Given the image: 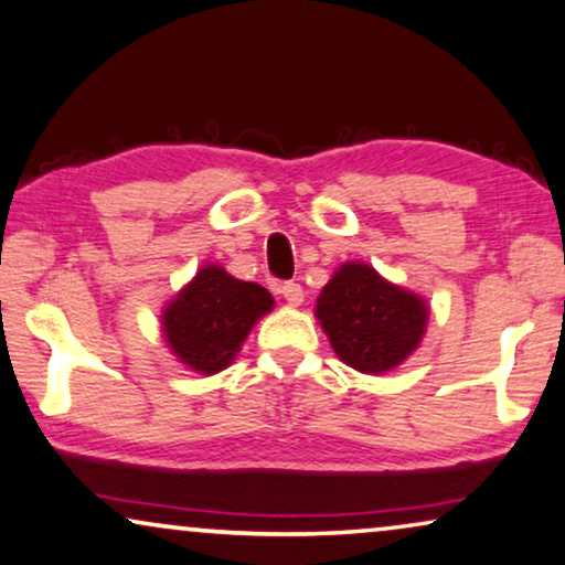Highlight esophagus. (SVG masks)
<instances>
[{
  "mask_svg": "<svg viewBox=\"0 0 565 565\" xmlns=\"http://www.w3.org/2000/svg\"><path fill=\"white\" fill-rule=\"evenodd\" d=\"M280 292H282V298L288 300L290 306H300V303H303V288H300L298 282H292V280L282 282V285H280Z\"/></svg>",
  "mask_w": 565,
  "mask_h": 565,
  "instance_id": "esophagus-1",
  "label": "esophagus"
}]
</instances>
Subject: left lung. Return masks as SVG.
<instances>
[{"mask_svg":"<svg viewBox=\"0 0 565 565\" xmlns=\"http://www.w3.org/2000/svg\"><path fill=\"white\" fill-rule=\"evenodd\" d=\"M427 316L419 296L360 262L339 267L316 300V319L339 360L373 375L401 365L419 347Z\"/></svg>","mask_w":565,"mask_h":565,"instance_id":"obj_1","label":"left lung"}]
</instances>
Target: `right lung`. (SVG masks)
<instances>
[{
  "instance_id": "obj_1",
  "label": "right lung",
  "mask_w": 565,
  "mask_h": 565,
  "mask_svg": "<svg viewBox=\"0 0 565 565\" xmlns=\"http://www.w3.org/2000/svg\"><path fill=\"white\" fill-rule=\"evenodd\" d=\"M273 303L262 285L236 280L226 269L207 265L167 306V342L184 365L213 375L234 360L249 329Z\"/></svg>"
}]
</instances>
